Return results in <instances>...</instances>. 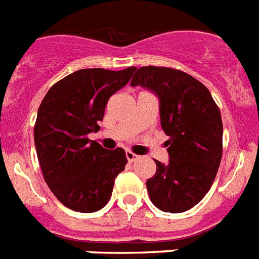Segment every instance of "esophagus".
<instances>
[{
	"label": "esophagus",
	"mask_w": 259,
	"mask_h": 259,
	"mask_svg": "<svg viewBox=\"0 0 259 259\" xmlns=\"http://www.w3.org/2000/svg\"><path fill=\"white\" fill-rule=\"evenodd\" d=\"M125 156H127V160L130 161V163H134V161H136V160L139 159V156L132 153L131 151H127V152H125Z\"/></svg>",
	"instance_id": "obj_1"
}]
</instances>
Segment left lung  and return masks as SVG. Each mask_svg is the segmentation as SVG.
I'll list each match as a JSON object with an SVG mask.
<instances>
[{"mask_svg":"<svg viewBox=\"0 0 259 259\" xmlns=\"http://www.w3.org/2000/svg\"><path fill=\"white\" fill-rule=\"evenodd\" d=\"M131 86L159 98L160 123L169 139V160H156L147 180L156 208L181 213L193 208L210 189L222 156V120L209 90L187 72L168 67L135 68Z\"/></svg>","mask_w":259,"mask_h":259,"instance_id":"8db88e82","label":"left lung"}]
</instances>
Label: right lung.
<instances>
[{"label": "right lung", "mask_w": 259, "mask_h": 259, "mask_svg": "<svg viewBox=\"0 0 259 259\" xmlns=\"http://www.w3.org/2000/svg\"><path fill=\"white\" fill-rule=\"evenodd\" d=\"M134 71L78 70L55 83L38 108L34 142L40 169L55 197L72 210L103 208L124 170V149L108 151L87 135L99 130L110 96L130 82Z\"/></svg>", "instance_id": "right-lung-1"}]
</instances>
